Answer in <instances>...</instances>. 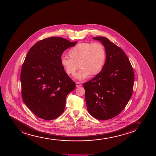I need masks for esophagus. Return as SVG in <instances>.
<instances>
[{"instance_id": "1", "label": "esophagus", "mask_w": 156, "mask_h": 156, "mask_svg": "<svg viewBox=\"0 0 156 156\" xmlns=\"http://www.w3.org/2000/svg\"><path fill=\"white\" fill-rule=\"evenodd\" d=\"M82 85V84L80 82H77L76 83V86L77 87H81Z\"/></svg>"}]
</instances>
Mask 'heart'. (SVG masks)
Wrapping results in <instances>:
<instances>
[{"label":"heart","mask_w":156,"mask_h":156,"mask_svg":"<svg viewBox=\"0 0 156 156\" xmlns=\"http://www.w3.org/2000/svg\"><path fill=\"white\" fill-rule=\"evenodd\" d=\"M70 57L62 56L61 63L66 73L74 75L79 68H81L75 77L84 80L99 73L104 67L106 59L105 48L99 43L83 42L72 47L69 51Z\"/></svg>","instance_id":"1"}]
</instances>
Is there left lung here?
Segmentation results:
<instances>
[{"label":"left lung","instance_id":"left-lung-1","mask_svg":"<svg viewBox=\"0 0 156 156\" xmlns=\"http://www.w3.org/2000/svg\"><path fill=\"white\" fill-rule=\"evenodd\" d=\"M101 42L106 51L102 70L84 83L85 100L88 112L99 120L117 116L126 107L132 95L134 73L122 49L107 38L93 37Z\"/></svg>","mask_w":156,"mask_h":156}]
</instances>
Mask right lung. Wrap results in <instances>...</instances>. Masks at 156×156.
Wrapping results in <instances>:
<instances>
[{"label": "right lung", "mask_w": 156, "mask_h": 156, "mask_svg": "<svg viewBox=\"0 0 156 156\" xmlns=\"http://www.w3.org/2000/svg\"><path fill=\"white\" fill-rule=\"evenodd\" d=\"M76 43L60 37L47 38L27 55L20 75L22 96L38 118L54 120L65 110L66 96L75 89V83L61 65V56Z\"/></svg>", "instance_id": "1"}]
</instances>
